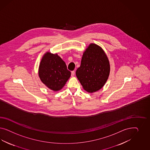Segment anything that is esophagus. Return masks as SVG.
<instances>
[{"mask_svg":"<svg viewBox=\"0 0 150 150\" xmlns=\"http://www.w3.org/2000/svg\"><path fill=\"white\" fill-rule=\"evenodd\" d=\"M75 75V71H71V76H74Z\"/></svg>","mask_w":150,"mask_h":150,"instance_id":"obj_1","label":"esophagus"}]
</instances>
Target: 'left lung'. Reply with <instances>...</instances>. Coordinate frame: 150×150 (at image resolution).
<instances>
[{
    "mask_svg": "<svg viewBox=\"0 0 150 150\" xmlns=\"http://www.w3.org/2000/svg\"><path fill=\"white\" fill-rule=\"evenodd\" d=\"M110 72L109 60L103 50L91 44L83 53L76 75L84 90L88 92L99 90L107 81Z\"/></svg>",
    "mask_w": 150,
    "mask_h": 150,
    "instance_id": "obj_1",
    "label": "left lung"
}]
</instances>
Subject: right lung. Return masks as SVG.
<instances>
[{"label":"right lung","mask_w":150,"mask_h":150,"mask_svg":"<svg viewBox=\"0 0 150 150\" xmlns=\"http://www.w3.org/2000/svg\"><path fill=\"white\" fill-rule=\"evenodd\" d=\"M38 75L42 82L50 90H61L71 75L66 64L57 54L47 52L43 57Z\"/></svg>","instance_id":"right-lung-1"}]
</instances>
